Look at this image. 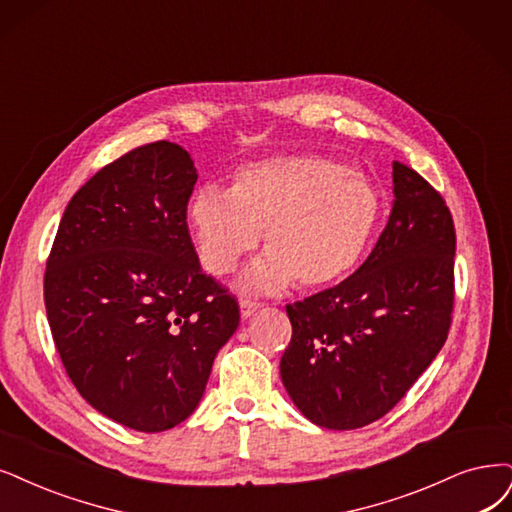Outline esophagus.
Masks as SVG:
<instances>
[{
	"mask_svg": "<svg viewBox=\"0 0 512 512\" xmlns=\"http://www.w3.org/2000/svg\"><path fill=\"white\" fill-rule=\"evenodd\" d=\"M259 308H261V304H259V301H255V299H249V297L240 299V314H242V318H251L255 312H259Z\"/></svg>",
	"mask_w": 512,
	"mask_h": 512,
	"instance_id": "34e87169",
	"label": "esophagus"
}]
</instances>
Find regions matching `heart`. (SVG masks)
I'll return each mask as SVG.
<instances>
[{
  "label": "heart",
  "instance_id": "obj_1",
  "mask_svg": "<svg viewBox=\"0 0 512 512\" xmlns=\"http://www.w3.org/2000/svg\"><path fill=\"white\" fill-rule=\"evenodd\" d=\"M384 215L380 189L356 168L320 154H282L236 170L230 189L204 185L187 202L196 251L213 274L234 270L263 232L268 255L244 285L274 293L325 289L346 278Z\"/></svg>",
  "mask_w": 512,
  "mask_h": 512
}]
</instances>
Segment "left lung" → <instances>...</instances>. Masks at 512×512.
I'll list each match as a JSON object with an SVG mask.
<instances>
[{
    "instance_id": "8db88e82",
    "label": "left lung",
    "mask_w": 512,
    "mask_h": 512,
    "mask_svg": "<svg viewBox=\"0 0 512 512\" xmlns=\"http://www.w3.org/2000/svg\"><path fill=\"white\" fill-rule=\"evenodd\" d=\"M394 202L371 255L350 278L287 306L293 325L280 377L316 426L380 420L443 348L453 310L456 230L445 200L392 164Z\"/></svg>"
}]
</instances>
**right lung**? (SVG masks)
Listing matches in <instances>:
<instances>
[{
  "instance_id": "right-lung-1",
  "label": "right lung",
  "mask_w": 512,
  "mask_h": 512,
  "mask_svg": "<svg viewBox=\"0 0 512 512\" xmlns=\"http://www.w3.org/2000/svg\"><path fill=\"white\" fill-rule=\"evenodd\" d=\"M198 173L156 141L101 168L69 200L46 263L44 299L73 386L139 432L198 407L238 301L206 276L187 230Z\"/></svg>"
}]
</instances>
